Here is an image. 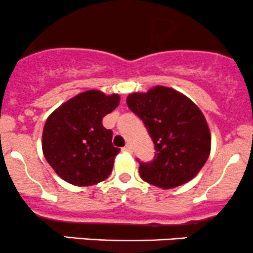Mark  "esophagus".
I'll return each mask as SVG.
<instances>
[{
	"label": "esophagus",
	"mask_w": 253,
	"mask_h": 253,
	"mask_svg": "<svg viewBox=\"0 0 253 253\" xmlns=\"http://www.w3.org/2000/svg\"><path fill=\"white\" fill-rule=\"evenodd\" d=\"M122 150H124V151H126V152H132V146L129 145V144H127L126 146H124V148H122Z\"/></svg>",
	"instance_id": "1"
}]
</instances>
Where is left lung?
I'll return each instance as SVG.
<instances>
[{
	"label": "left lung",
	"mask_w": 253,
	"mask_h": 253,
	"mask_svg": "<svg viewBox=\"0 0 253 253\" xmlns=\"http://www.w3.org/2000/svg\"><path fill=\"white\" fill-rule=\"evenodd\" d=\"M155 144L154 160L139 162L140 177L150 185L173 188L192 180L207 162L211 135L203 113L179 91L155 86L127 96Z\"/></svg>",
	"instance_id": "obj_1"
}]
</instances>
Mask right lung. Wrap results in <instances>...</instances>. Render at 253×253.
<instances>
[{
  "label": "right lung",
  "instance_id": "right-lung-1",
  "mask_svg": "<svg viewBox=\"0 0 253 253\" xmlns=\"http://www.w3.org/2000/svg\"><path fill=\"white\" fill-rule=\"evenodd\" d=\"M120 103V96L88 90L60 105L46 119L42 135L45 160L61 179L76 186L103 181L120 149L102 119Z\"/></svg>",
  "mask_w": 253,
  "mask_h": 253
}]
</instances>
